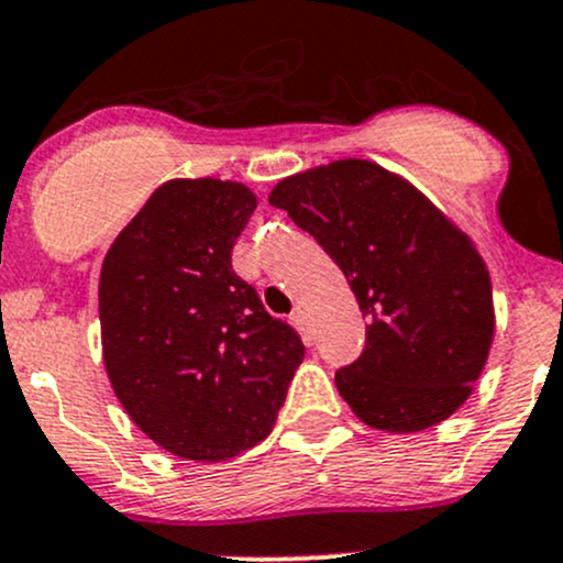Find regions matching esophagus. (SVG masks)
<instances>
[{
	"mask_svg": "<svg viewBox=\"0 0 563 563\" xmlns=\"http://www.w3.org/2000/svg\"><path fill=\"white\" fill-rule=\"evenodd\" d=\"M291 321L297 323V327L302 329V332H308V327H310L308 310H305V308H297V310H294V313H291Z\"/></svg>",
	"mask_w": 563,
	"mask_h": 563,
	"instance_id": "1",
	"label": "esophagus"
}]
</instances>
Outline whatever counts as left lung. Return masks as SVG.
Wrapping results in <instances>:
<instances>
[{
	"mask_svg": "<svg viewBox=\"0 0 563 563\" xmlns=\"http://www.w3.org/2000/svg\"><path fill=\"white\" fill-rule=\"evenodd\" d=\"M269 203L343 269L365 351L334 373L365 424L417 433L457 411L490 354V272L468 234L411 181L378 163L345 161L286 176Z\"/></svg>",
	"mask_w": 563,
	"mask_h": 563,
	"instance_id": "obj_1",
	"label": "left lung"
}]
</instances>
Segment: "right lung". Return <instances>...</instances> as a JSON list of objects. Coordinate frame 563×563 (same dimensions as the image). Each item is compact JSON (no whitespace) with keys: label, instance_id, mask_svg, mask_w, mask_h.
<instances>
[{"label":"right lung","instance_id":"add662e5","mask_svg":"<svg viewBox=\"0 0 563 563\" xmlns=\"http://www.w3.org/2000/svg\"><path fill=\"white\" fill-rule=\"evenodd\" d=\"M255 192L168 179L119 231L100 269V340L113 395L176 457L218 463L275 428L305 345L231 269Z\"/></svg>","mask_w":563,"mask_h":563}]
</instances>
